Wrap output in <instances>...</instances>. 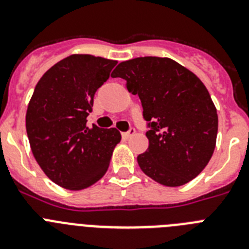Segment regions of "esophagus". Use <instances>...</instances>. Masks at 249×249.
Returning a JSON list of instances; mask_svg holds the SVG:
<instances>
[{"mask_svg": "<svg viewBox=\"0 0 249 249\" xmlns=\"http://www.w3.org/2000/svg\"><path fill=\"white\" fill-rule=\"evenodd\" d=\"M135 133H136V129H135V128H131L128 132H123V133H122V137L129 138V137H132V136L135 135Z\"/></svg>", "mask_w": 249, "mask_h": 249, "instance_id": "34e87169", "label": "esophagus"}]
</instances>
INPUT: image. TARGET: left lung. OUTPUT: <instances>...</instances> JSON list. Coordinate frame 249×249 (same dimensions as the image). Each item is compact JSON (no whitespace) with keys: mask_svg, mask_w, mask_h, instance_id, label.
<instances>
[{"mask_svg":"<svg viewBox=\"0 0 249 249\" xmlns=\"http://www.w3.org/2000/svg\"><path fill=\"white\" fill-rule=\"evenodd\" d=\"M112 77L138 94L148 122V148L137 157L144 175L167 187L183 186L208 164L215 148L218 116L206 86L167 57L123 61Z\"/></svg>","mask_w":249,"mask_h":249,"instance_id":"left-lung-1","label":"left lung"}]
</instances>
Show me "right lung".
I'll return each mask as SVG.
<instances>
[{"instance_id":"add662e5","label":"right lung","mask_w":249,"mask_h":249,"mask_svg":"<svg viewBox=\"0 0 249 249\" xmlns=\"http://www.w3.org/2000/svg\"><path fill=\"white\" fill-rule=\"evenodd\" d=\"M113 59L71 54L43 74L26 112L31 151L45 175L70 191L89 188L105 176L121 133L87 127L94 93L108 80Z\"/></svg>"}]
</instances>
